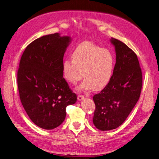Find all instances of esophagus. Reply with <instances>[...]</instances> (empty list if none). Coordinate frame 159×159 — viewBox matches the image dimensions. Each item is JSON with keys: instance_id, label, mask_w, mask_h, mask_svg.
<instances>
[{"instance_id": "34e87169", "label": "esophagus", "mask_w": 159, "mask_h": 159, "mask_svg": "<svg viewBox=\"0 0 159 159\" xmlns=\"http://www.w3.org/2000/svg\"><path fill=\"white\" fill-rule=\"evenodd\" d=\"M84 99V96L82 95H78V101H82Z\"/></svg>"}]
</instances>
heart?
I'll use <instances>...</instances> for the list:
<instances>
[{
  "label": "heart",
  "mask_w": 159,
  "mask_h": 159,
  "mask_svg": "<svg viewBox=\"0 0 159 159\" xmlns=\"http://www.w3.org/2000/svg\"><path fill=\"white\" fill-rule=\"evenodd\" d=\"M71 58L72 60L64 61L62 71L66 80L72 84H75L84 77L79 89H102L111 79L115 60L109 50L85 41L75 48Z\"/></svg>",
  "instance_id": "obj_1"
}]
</instances>
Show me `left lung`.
Masks as SVG:
<instances>
[{"label":"left lung","instance_id":"left-lung-1","mask_svg":"<svg viewBox=\"0 0 159 159\" xmlns=\"http://www.w3.org/2000/svg\"><path fill=\"white\" fill-rule=\"evenodd\" d=\"M115 46L116 63L109 84L93 99L94 125L101 131L117 128L125 121L141 95L143 78L137 56L123 42L110 40Z\"/></svg>","mask_w":159,"mask_h":159}]
</instances>
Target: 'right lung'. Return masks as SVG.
Returning <instances> with one entry per match:
<instances>
[{"label": "right lung", "mask_w": 159, "mask_h": 159, "mask_svg": "<svg viewBox=\"0 0 159 159\" xmlns=\"http://www.w3.org/2000/svg\"><path fill=\"white\" fill-rule=\"evenodd\" d=\"M71 40L59 33L42 36L28 45L21 57L17 73L20 99L31 121L42 129L60 126L66 107L77 101L62 71Z\"/></svg>", "instance_id": "add662e5"}]
</instances>
